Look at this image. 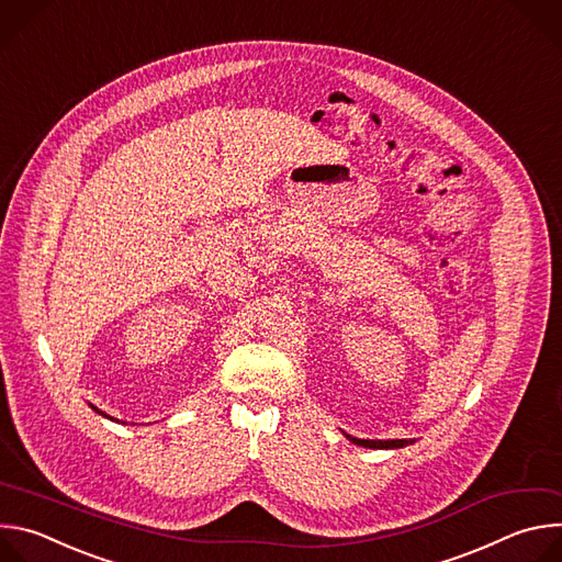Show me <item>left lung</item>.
<instances>
[{
	"instance_id": "8db88e82",
	"label": "left lung",
	"mask_w": 562,
	"mask_h": 562,
	"mask_svg": "<svg viewBox=\"0 0 562 562\" xmlns=\"http://www.w3.org/2000/svg\"><path fill=\"white\" fill-rule=\"evenodd\" d=\"M353 445H360V447H369V449H397V447H405V445H412V440H360V438H351L347 436Z\"/></svg>"
}]
</instances>
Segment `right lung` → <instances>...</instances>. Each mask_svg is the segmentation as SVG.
I'll return each instance as SVG.
<instances>
[{
	"label": "right lung",
	"instance_id": "1",
	"mask_svg": "<svg viewBox=\"0 0 562 562\" xmlns=\"http://www.w3.org/2000/svg\"><path fill=\"white\" fill-rule=\"evenodd\" d=\"M95 412H98V409H95ZM98 414H102V412H98ZM102 416H104V414H102Z\"/></svg>",
	"mask_w": 562,
	"mask_h": 562
}]
</instances>
